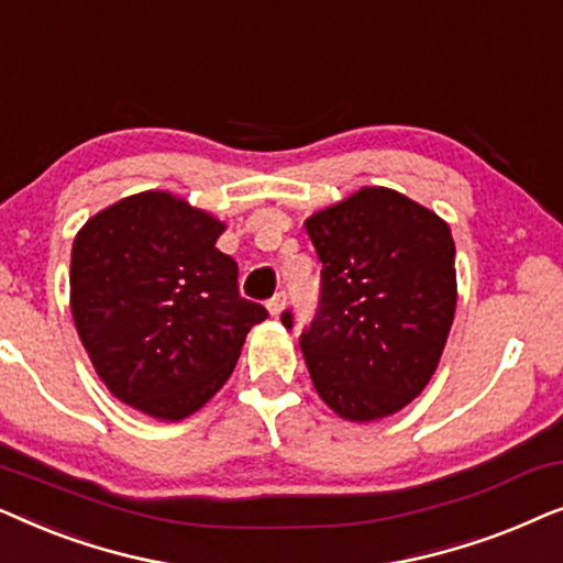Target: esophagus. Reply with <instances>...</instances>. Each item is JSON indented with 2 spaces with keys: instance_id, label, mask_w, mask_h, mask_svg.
Wrapping results in <instances>:
<instances>
[{
  "instance_id": "obj_1",
  "label": "esophagus",
  "mask_w": 563,
  "mask_h": 563,
  "mask_svg": "<svg viewBox=\"0 0 563 563\" xmlns=\"http://www.w3.org/2000/svg\"><path fill=\"white\" fill-rule=\"evenodd\" d=\"M284 305H287V297H284V291H279V295H276L274 299H268L266 310H268V314H272V318H279V314L284 312Z\"/></svg>"
}]
</instances>
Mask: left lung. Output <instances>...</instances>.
<instances>
[{
	"label": "left lung",
	"instance_id": "obj_1",
	"mask_svg": "<svg viewBox=\"0 0 563 563\" xmlns=\"http://www.w3.org/2000/svg\"><path fill=\"white\" fill-rule=\"evenodd\" d=\"M322 264L320 312L299 341L338 418L374 422L422 395L456 312L449 222L389 187H361L305 220ZM284 325H291L284 312Z\"/></svg>",
	"mask_w": 563,
	"mask_h": 563
}]
</instances>
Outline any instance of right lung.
I'll return each instance as SVG.
<instances>
[{"instance_id":"add662e5","label":"right lung","mask_w":563,"mask_h":563,"mask_svg":"<svg viewBox=\"0 0 563 563\" xmlns=\"http://www.w3.org/2000/svg\"><path fill=\"white\" fill-rule=\"evenodd\" d=\"M222 233L214 214L148 189L91 214L74 238L76 333L112 397L148 418L202 410L266 320L238 295L235 261L214 249Z\"/></svg>"}]
</instances>
